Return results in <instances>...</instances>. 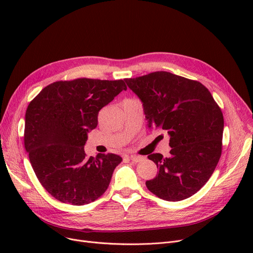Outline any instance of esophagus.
I'll use <instances>...</instances> for the list:
<instances>
[{"label": "esophagus", "instance_id": "34e87169", "mask_svg": "<svg viewBox=\"0 0 253 253\" xmlns=\"http://www.w3.org/2000/svg\"><path fill=\"white\" fill-rule=\"evenodd\" d=\"M131 161H133V162H135V163H137V162H140V161H142L143 160V157H140V156H135V155H131V156H129L128 157Z\"/></svg>", "mask_w": 253, "mask_h": 253}]
</instances>
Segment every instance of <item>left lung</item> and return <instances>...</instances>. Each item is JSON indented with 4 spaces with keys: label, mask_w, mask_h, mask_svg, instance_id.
<instances>
[{
    "label": "left lung",
    "mask_w": 253,
    "mask_h": 253,
    "mask_svg": "<svg viewBox=\"0 0 253 253\" xmlns=\"http://www.w3.org/2000/svg\"><path fill=\"white\" fill-rule=\"evenodd\" d=\"M142 102L148 127L170 136V156H148L159 168L145 181L166 201L190 198L208 181L219 161L223 116L209 90L200 82L168 72L125 79Z\"/></svg>",
    "instance_id": "8db88e82"
}]
</instances>
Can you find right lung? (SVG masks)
Instances as JSON below:
<instances>
[{"instance_id": "right-lung-1", "label": "right lung", "mask_w": 253, "mask_h": 253, "mask_svg": "<svg viewBox=\"0 0 253 253\" xmlns=\"http://www.w3.org/2000/svg\"><path fill=\"white\" fill-rule=\"evenodd\" d=\"M123 90V80L82 78L52 83L30 102L24 147L39 181L56 200L81 206L109 188L122 158H88L84 145L88 132L97 126L98 112Z\"/></svg>"}]
</instances>
